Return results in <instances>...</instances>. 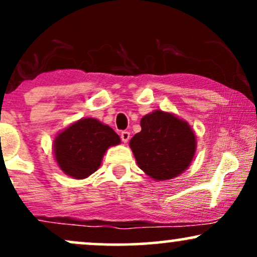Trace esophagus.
Returning a JSON list of instances; mask_svg holds the SVG:
<instances>
[{
  "label": "esophagus",
  "mask_w": 257,
  "mask_h": 257,
  "mask_svg": "<svg viewBox=\"0 0 257 257\" xmlns=\"http://www.w3.org/2000/svg\"><path fill=\"white\" fill-rule=\"evenodd\" d=\"M120 139H122V141L124 144H126L129 141V139H131V133L129 132H122L120 133Z\"/></svg>",
  "instance_id": "1"
}]
</instances>
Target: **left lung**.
I'll return each mask as SVG.
<instances>
[{"mask_svg": "<svg viewBox=\"0 0 257 257\" xmlns=\"http://www.w3.org/2000/svg\"><path fill=\"white\" fill-rule=\"evenodd\" d=\"M141 132L129 141L139 168L156 181L169 180L190 167L197 147L191 125L175 114L156 110L141 118Z\"/></svg>", "mask_w": 257, "mask_h": 257, "instance_id": "left-lung-1", "label": "left lung"}]
</instances>
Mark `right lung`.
<instances>
[{
  "label": "right lung",
  "instance_id": "add662e5",
  "mask_svg": "<svg viewBox=\"0 0 257 257\" xmlns=\"http://www.w3.org/2000/svg\"><path fill=\"white\" fill-rule=\"evenodd\" d=\"M120 139L113 129L95 118H82L55 137L53 149L59 168L72 179H85L98 170L108 147Z\"/></svg>",
  "mask_w": 257,
  "mask_h": 257
}]
</instances>
